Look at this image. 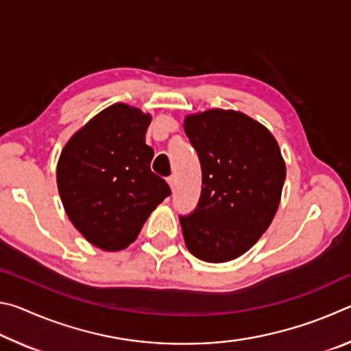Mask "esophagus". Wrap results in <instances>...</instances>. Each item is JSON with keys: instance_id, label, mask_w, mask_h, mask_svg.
<instances>
[{"instance_id": "34e87169", "label": "esophagus", "mask_w": 351, "mask_h": 351, "mask_svg": "<svg viewBox=\"0 0 351 351\" xmlns=\"http://www.w3.org/2000/svg\"><path fill=\"white\" fill-rule=\"evenodd\" d=\"M167 182H169L170 189H171V190H175V187H176V176H175V175L169 176V178H167Z\"/></svg>"}]
</instances>
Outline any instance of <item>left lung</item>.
<instances>
[{"instance_id":"1","label":"left lung","mask_w":351,"mask_h":351,"mask_svg":"<svg viewBox=\"0 0 351 351\" xmlns=\"http://www.w3.org/2000/svg\"><path fill=\"white\" fill-rule=\"evenodd\" d=\"M184 130L203 173L197 207L180 215L184 241L199 260H234L276 215L287 176L280 148L261 123L237 111L189 116Z\"/></svg>"}]
</instances>
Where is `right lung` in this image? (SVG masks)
Returning a JSON list of instances; mask_svg holds the SVG:
<instances>
[{
	"instance_id": "add662e5",
	"label": "right lung",
	"mask_w": 351,
	"mask_h": 351,
	"mask_svg": "<svg viewBox=\"0 0 351 351\" xmlns=\"http://www.w3.org/2000/svg\"><path fill=\"white\" fill-rule=\"evenodd\" d=\"M150 116L116 104L99 112L64 145L57 186L79 232L104 251L136 240L148 215L171 193L153 173L145 144Z\"/></svg>"
}]
</instances>
